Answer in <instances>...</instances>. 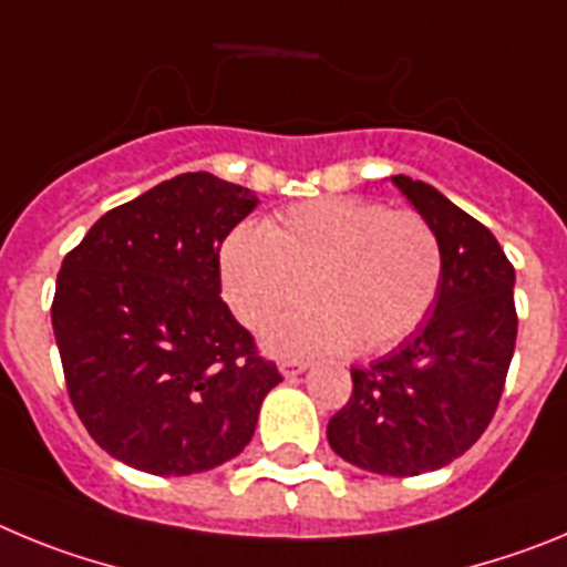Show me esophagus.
<instances>
[{"mask_svg": "<svg viewBox=\"0 0 567 567\" xmlns=\"http://www.w3.org/2000/svg\"><path fill=\"white\" fill-rule=\"evenodd\" d=\"M307 360H284V363H280V374H284V378H295V374L307 372Z\"/></svg>", "mask_w": 567, "mask_h": 567, "instance_id": "34e87169", "label": "esophagus"}]
</instances>
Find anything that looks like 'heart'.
<instances>
[{"label":"heart","instance_id":"1","mask_svg":"<svg viewBox=\"0 0 567 567\" xmlns=\"http://www.w3.org/2000/svg\"><path fill=\"white\" fill-rule=\"evenodd\" d=\"M218 272L227 307L247 329L312 298L267 329L278 354L392 349L432 312L443 284V244L414 209L329 195L289 207L267 229L238 224Z\"/></svg>","mask_w":567,"mask_h":567}]
</instances>
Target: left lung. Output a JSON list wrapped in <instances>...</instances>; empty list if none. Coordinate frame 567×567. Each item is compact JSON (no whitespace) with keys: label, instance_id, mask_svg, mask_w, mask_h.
I'll list each match as a JSON object with an SVG mask.
<instances>
[{"label":"left lung","instance_id":"8db88e82","mask_svg":"<svg viewBox=\"0 0 567 567\" xmlns=\"http://www.w3.org/2000/svg\"><path fill=\"white\" fill-rule=\"evenodd\" d=\"M443 244L429 318L392 354L352 369V398L329 420L332 452L372 474L414 477L465 454L488 429L514 343V267L488 227L432 184L392 175Z\"/></svg>","mask_w":567,"mask_h":567}]
</instances>
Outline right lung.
Returning a JSON list of instances; mask_svg holds the SVG:
<instances>
[{
  "label": "right lung",
  "mask_w": 567,
  "mask_h": 567,
  "mask_svg": "<svg viewBox=\"0 0 567 567\" xmlns=\"http://www.w3.org/2000/svg\"><path fill=\"white\" fill-rule=\"evenodd\" d=\"M258 195L184 173L110 209L64 255L53 334L70 403L110 457L187 477L238 457L280 383L221 300L218 252Z\"/></svg>",
  "instance_id": "right-lung-1"
}]
</instances>
